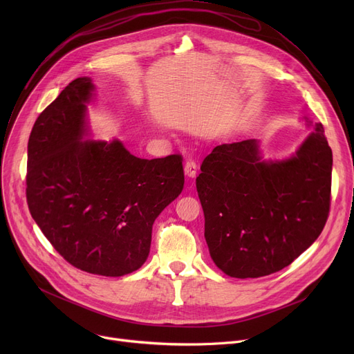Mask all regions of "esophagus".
Wrapping results in <instances>:
<instances>
[{
    "instance_id": "obj_1",
    "label": "esophagus",
    "mask_w": 354,
    "mask_h": 354,
    "mask_svg": "<svg viewBox=\"0 0 354 354\" xmlns=\"http://www.w3.org/2000/svg\"><path fill=\"white\" fill-rule=\"evenodd\" d=\"M183 169H185V174H187L191 178H194L196 175V172H198V165H196V162L194 159H187V162H185Z\"/></svg>"
}]
</instances>
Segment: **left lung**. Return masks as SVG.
Returning <instances> with one entry per match:
<instances>
[{"label":"left lung","instance_id":"1","mask_svg":"<svg viewBox=\"0 0 354 354\" xmlns=\"http://www.w3.org/2000/svg\"><path fill=\"white\" fill-rule=\"evenodd\" d=\"M331 166L322 123L281 162L261 160L254 139L214 147L202 162L196 191L215 266L235 278L290 266L326 225Z\"/></svg>","mask_w":354,"mask_h":354}]
</instances>
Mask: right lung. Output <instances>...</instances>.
Instances as JSON below:
<instances>
[{
    "label": "right lung",
    "mask_w": 354,
    "mask_h": 354,
    "mask_svg": "<svg viewBox=\"0 0 354 354\" xmlns=\"http://www.w3.org/2000/svg\"><path fill=\"white\" fill-rule=\"evenodd\" d=\"M88 77L73 80L37 118L26 195L37 225L68 264L122 277L143 266L158 215L183 189L182 155L133 156L119 142L82 140Z\"/></svg>",
    "instance_id": "add662e5"
}]
</instances>
